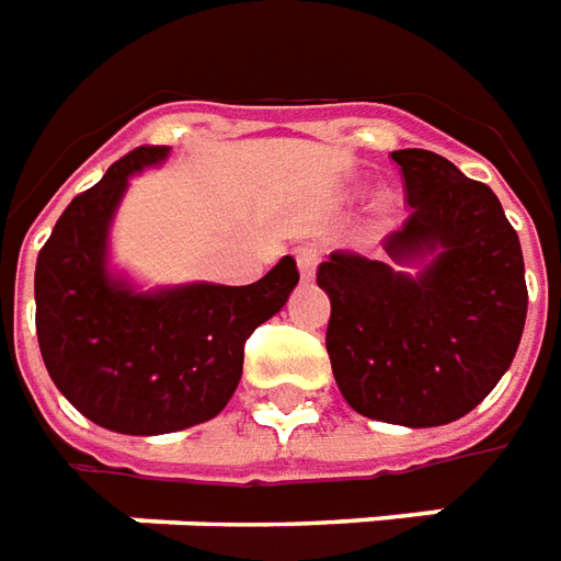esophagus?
Listing matches in <instances>:
<instances>
[{
  "mask_svg": "<svg viewBox=\"0 0 561 561\" xmlns=\"http://www.w3.org/2000/svg\"><path fill=\"white\" fill-rule=\"evenodd\" d=\"M294 257H297L300 276H304V279H312V276H316V267H318V249H316V245H297Z\"/></svg>",
  "mask_w": 561,
  "mask_h": 561,
  "instance_id": "obj_1",
  "label": "esophagus"
}]
</instances>
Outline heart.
<instances>
[{"instance_id": "1", "label": "heart", "mask_w": 561, "mask_h": 561, "mask_svg": "<svg viewBox=\"0 0 561 561\" xmlns=\"http://www.w3.org/2000/svg\"><path fill=\"white\" fill-rule=\"evenodd\" d=\"M393 207H397V195H393V192H388V188H385V192H378V197H376L378 213H381V216H388V213H393Z\"/></svg>"}]
</instances>
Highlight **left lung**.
Here are the masks:
<instances>
[{"instance_id": "1", "label": "left lung", "mask_w": 561, "mask_h": 561, "mask_svg": "<svg viewBox=\"0 0 561 561\" xmlns=\"http://www.w3.org/2000/svg\"><path fill=\"white\" fill-rule=\"evenodd\" d=\"M412 216L388 261L333 252L328 354L354 412L397 426L459 421L499 385L526 324V267L493 188L430 149H397Z\"/></svg>"}]
</instances>
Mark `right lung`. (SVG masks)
<instances>
[{"mask_svg":"<svg viewBox=\"0 0 561 561\" xmlns=\"http://www.w3.org/2000/svg\"><path fill=\"white\" fill-rule=\"evenodd\" d=\"M138 147L56 221L35 264V330L47 373L83 417L126 435H164L228 405L243 345L300 282L285 255L252 285L140 288L111 264V225L131 176L168 159Z\"/></svg>","mask_w":561,"mask_h":561,"instance_id":"obj_1","label":"right lung"}]
</instances>
